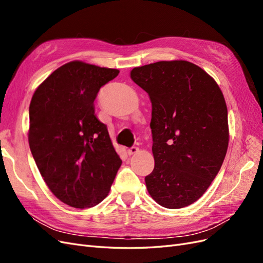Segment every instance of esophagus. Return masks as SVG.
Returning <instances> with one entry per match:
<instances>
[{"label":"esophagus","instance_id":"obj_1","mask_svg":"<svg viewBox=\"0 0 263 263\" xmlns=\"http://www.w3.org/2000/svg\"><path fill=\"white\" fill-rule=\"evenodd\" d=\"M138 151H139V148H138V147H136V146H133V147H130L128 150H127V154H128L129 156H132V155L137 154Z\"/></svg>","mask_w":263,"mask_h":263}]
</instances>
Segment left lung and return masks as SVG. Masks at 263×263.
Wrapping results in <instances>:
<instances>
[{
    "label": "left lung",
    "mask_w": 263,
    "mask_h": 263,
    "mask_svg": "<svg viewBox=\"0 0 263 263\" xmlns=\"http://www.w3.org/2000/svg\"><path fill=\"white\" fill-rule=\"evenodd\" d=\"M130 78L153 104L155 168L145 178L148 192L163 208H185L205 193L225 159L224 95L211 76L184 60L134 68Z\"/></svg>",
    "instance_id": "1"
}]
</instances>
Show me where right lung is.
<instances>
[{
    "label": "right lung",
    "mask_w": 263,
    "mask_h": 263,
    "mask_svg": "<svg viewBox=\"0 0 263 263\" xmlns=\"http://www.w3.org/2000/svg\"><path fill=\"white\" fill-rule=\"evenodd\" d=\"M117 69L81 61L61 66L37 87L29 105V148L55 197L90 209L107 196L122 160L94 101Z\"/></svg>",
    "instance_id": "right-lung-1"
}]
</instances>
